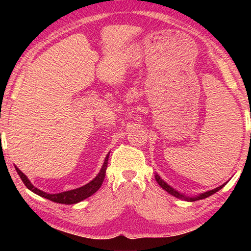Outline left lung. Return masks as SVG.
<instances>
[{
  "instance_id": "1",
  "label": "left lung",
  "mask_w": 251,
  "mask_h": 251,
  "mask_svg": "<svg viewBox=\"0 0 251 251\" xmlns=\"http://www.w3.org/2000/svg\"><path fill=\"white\" fill-rule=\"evenodd\" d=\"M155 178H156V181L158 182V184H159V186L161 187V188L166 190L167 193H169V194H171V195H173V196H175L176 198H179V199H185V201H199V199H203V198H207V197H209V196H211L212 194L217 193L218 190L222 189L223 187L225 186V184H224V185H222V186L217 187V188H216V189H212V190H209V192H206V193H203V194H201V195H199V196H197V197H193V198H190V197H186V196H184V195H182V194H180V193L176 192L175 189L172 188L171 186H169L168 184H166V182H165L163 179H161V178H160L158 175H157V174H156V175H155Z\"/></svg>"
}]
</instances>
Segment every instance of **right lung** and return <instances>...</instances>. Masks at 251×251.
Returning <instances> with one entry per match:
<instances>
[{"mask_svg": "<svg viewBox=\"0 0 251 251\" xmlns=\"http://www.w3.org/2000/svg\"><path fill=\"white\" fill-rule=\"evenodd\" d=\"M107 163H108V155L106 156V158L104 160L103 167H101L100 172L99 173L94 179H93L91 182H88L87 185H85L83 187H79V188L76 189H72V190H67V192H63L59 194H48L42 192V190L37 189L36 187H34L31 181L27 179V177L24 175V174L20 171L18 167H15L16 172H18L19 176L21 177V179L24 182V185L27 187V188L31 190V192L35 193L36 195H39L41 197H44L49 201H52L54 202H58V203H65V205H72V203H76L84 201L85 198L92 196L93 194L96 193L97 190L100 189V187L101 186L105 178V174H106V169H107Z\"/></svg>", "mask_w": 251, "mask_h": 251, "instance_id": "add662e5", "label": "right lung"}]
</instances>
